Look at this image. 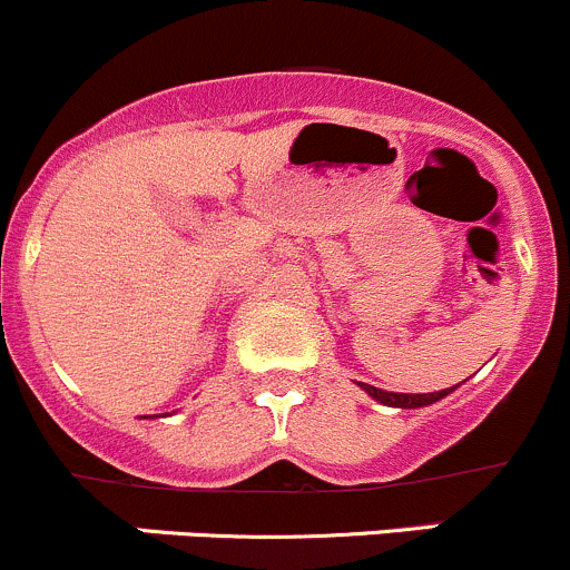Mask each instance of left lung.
Segmentation results:
<instances>
[{
	"label": "left lung",
	"mask_w": 570,
	"mask_h": 570,
	"mask_svg": "<svg viewBox=\"0 0 570 570\" xmlns=\"http://www.w3.org/2000/svg\"><path fill=\"white\" fill-rule=\"evenodd\" d=\"M358 386L364 389L372 400H377L381 405H389V407H428L433 405V402L444 400L446 394H452L458 389L452 386V389H441V392H430V394H400V392H386V389L370 386V383H358Z\"/></svg>",
	"instance_id": "1"
}]
</instances>
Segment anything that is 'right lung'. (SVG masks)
I'll use <instances>...</instances> for the list:
<instances>
[{
  "instance_id": "right-lung-1",
  "label": "right lung",
  "mask_w": 570,
  "mask_h": 570,
  "mask_svg": "<svg viewBox=\"0 0 570 570\" xmlns=\"http://www.w3.org/2000/svg\"><path fill=\"white\" fill-rule=\"evenodd\" d=\"M142 419H154V416H142Z\"/></svg>"
}]
</instances>
